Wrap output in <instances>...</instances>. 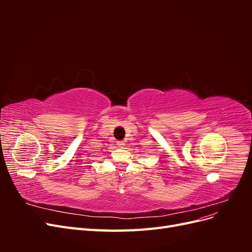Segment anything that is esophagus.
Wrapping results in <instances>:
<instances>
[{
  "instance_id": "34e87169",
  "label": "esophagus",
  "mask_w": 252,
  "mask_h": 252,
  "mask_svg": "<svg viewBox=\"0 0 252 252\" xmlns=\"http://www.w3.org/2000/svg\"><path fill=\"white\" fill-rule=\"evenodd\" d=\"M117 145H118L119 147L123 148V147L125 146V142H124V141H118V142H117Z\"/></svg>"
}]
</instances>
